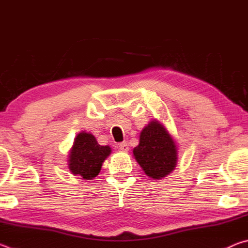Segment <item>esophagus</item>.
Segmentation results:
<instances>
[{
  "label": "esophagus",
  "mask_w": 248,
  "mask_h": 248,
  "mask_svg": "<svg viewBox=\"0 0 248 248\" xmlns=\"http://www.w3.org/2000/svg\"><path fill=\"white\" fill-rule=\"evenodd\" d=\"M118 146H119V149L123 151V152H127V151L129 150V144L127 143V142H121Z\"/></svg>",
  "instance_id": "esophagus-1"
}]
</instances>
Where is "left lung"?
<instances>
[{"label": "left lung", "mask_w": 248, "mask_h": 248, "mask_svg": "<svg viewBox=\"0 0 248 248\" xmlns=\"http://www.w3.org/2000/svg\"><path fill=\"white\" fill-rule=\"evenodd\" d=\"M133 155L149 177L161 179L175 169L177 150L175 142L158 123L152 121L140 134V143Z\"/></svg>", "instance_id": "left-lung-1"}]
</instances>
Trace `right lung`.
Segmentation results:
<instances>
[{
  "instance_id": "obj_1",
  "label": "right lung",
  "mask_w": 248,
  "mask_h": 248,
  "mask_svg": "<svg viewBox=\"0 0 248 248\" xmlns=\"http://www.w3.org/2000/svg\"><path fill=\"white\" fill-rule=\"evenodd\" d=\"M110 151L108 145H99L91 133H78L70 153L69 169L72 174L82 176L84 179L94 178Z\"/></svg>"
}]
</instances>
